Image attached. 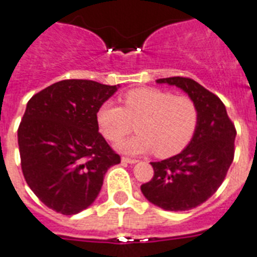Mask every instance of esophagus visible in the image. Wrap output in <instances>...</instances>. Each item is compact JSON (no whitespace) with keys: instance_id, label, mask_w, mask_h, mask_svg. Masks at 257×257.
Returning a JSON list of instances; mask_svg holds the SVG:
<instances>
[{"instance_id":"obj_1","label":"esophagus","mask_w":257,"mask_h":257,"mask_svg":"<svg viewBox=\"0 0 257 257\" xmlns=\"http://www.w3.org/2000/svg\"><path fill=\"white\" fill-rule=\"evenodd\" d=\"M121 161L124 162V164H136V162H137V160H136V158L121 157Z\"/></svg>"}]
</instances>
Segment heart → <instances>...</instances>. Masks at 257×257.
Returning a JSON list of instances; mask_svg holds the SVG:
<instances>
[{
    "mask_svg": "<svg viewBox=\"0 0 257 257\" xmlns=\"http://www.w3.org/2000/svg\"><path fill=\"white\" fill-rule=\"evenodd\" d=\"M121 100L122 107L110 101L101 104L96 120L100 132L109 141H120L137 122L139 135L117 144V149L124 153L154 152L157 157H172L181 153L197 132L199 110L189 96L145 87L131 89Z\"/></svg>",
    "mask_w": 257,
    "mask_h": 257,
    "instance_id": "heart-1",
    "label": "heart"
}]
</instances>
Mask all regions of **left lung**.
<instances>
[{
	"mask_svg": "<svg viewBox=\"0 0 257 257\" xmlns=\"http://www.w3.org/2000/svg\"><path fill=\"white\" fill-rule=\"evenodd\" d=\"M176 85L195 101L199 122L191 143L177 156L150 162L154 176L141 185L150 203L168 211H186L206 202L226 178L233 161L236 129L218 96L193 79H158Z\"/></svg>",
	"mask_w": 257,
	"mask_h": 257,
	"instance_id": "left-lung-1",
	"label": "left lung"
}]
</instances>
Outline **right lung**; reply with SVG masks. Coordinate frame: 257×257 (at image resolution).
I'll use <instances>...</instances> for the list:
<instances>
[{"label": "right lung", "instance_id": "right-lung-1", "mask_svg": "<svg viewBox=\"0 0 257 257\" xmlns=\"http://www.w3.org/2000/svg\"><path fill=\"white\" fill-rule=\"evenodd\" d=\"M120 85L70 79L35 93L18 128L27 185L47 207L74 215L93 203L108 169L120 164L96 113Z\"/></svg>", "mask_w": 257, "mask_h": 257}]
</instances>
